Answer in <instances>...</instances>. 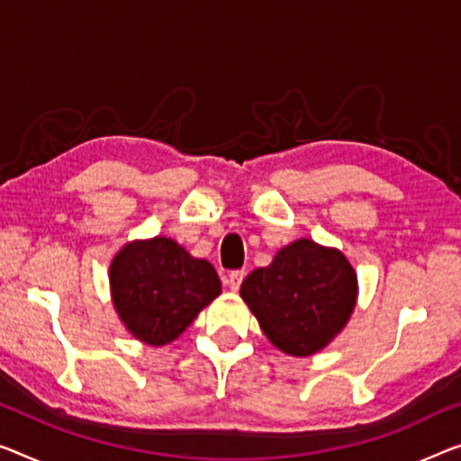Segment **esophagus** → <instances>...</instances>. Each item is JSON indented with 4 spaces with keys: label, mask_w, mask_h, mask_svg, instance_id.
<instances>
[{
    "label": "esophagus",
    "mask_w": 461,
    "mask_h": 461,
    "mask_svg": "<svg viewBox=\"0 0 461 461\" xmlns=\"http://www.w3.org/2000/svg\"><path fill=\"white\" fill-rule=\"evenodd\" d=\"M244 271H231L230 275H228V279H225V284H228V287L231 292H238L240 290V285H242V281H244Z\"/></svg>",
    "instance_id": "obj_1"
}]
</instances>
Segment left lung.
<instances>
[{
    "mask_svg": "<svg viewBox=\"0 0 461 461\" xmlns=\"http://www.w3.org/2000/svg\"><path fill=\"white\" fill-rule=\"evenodd\" d=\"M240 296L275 348L312 356L348 325L358 298L354 267L338 249L300 238L242 281Z\"/></svg>",
    "mask_w": 461,
    "mask_h": 461,
    "instance_id": "obj_1",
    "label": "left lung"
}]
</instances>
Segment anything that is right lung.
Segmentation results:
<instances>
[{
    "label": "right lung",
    "instance_id": "right-lung-1",
    "mask_svg": "<svg viewBox=\"0 0 461 461\" xmlns=\"http://www.w3.org/2000/svg\"><path fill=\"white\" fill-rule=\"evenodd\" d=\"M113 308L136 339L165 346L221 294L217 271L171 238L134 240L109 267Z\"/></svg>",
    "mask_w": 461,
    "mask_h": 461
}]
</instances>
